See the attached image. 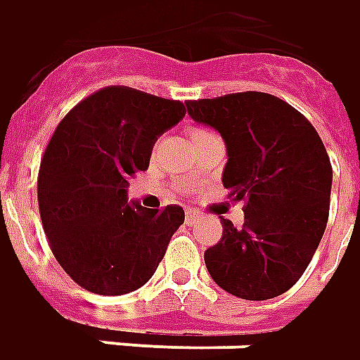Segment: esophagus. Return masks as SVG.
I'll use <instances>...</instances> for the list:
<instances>
[{"label":"esophagus","mask_w":360,"mask_h":360,"mask_svg":"<svg viewBox=\"0 0 360 360\" xmlns=\"http://www.w3.org/2000/svg\"><path fill=\"white\" fill-rule=\"evenodd\" d=\"M198 217H200V213H198L195 209H188V211H186V223H188V225H193Z\"/></svg>","instance_id":"esophagus-1"}]
</instances>
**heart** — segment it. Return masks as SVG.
Returning a JSON list of instances; mask_svg holds the SVG:
<instances>
[{
	"label": "heart",
	"mask_w": 360,
	"mask_h": 360,
	"mask_svg": "<svg viewBox=\"0 0 360 360\" xmlns=\"http://www.w3.org/2000/svg\"><path fill=\"white\" fill-rule=\"evenodd\" d=\"M201 131H207V129H205V127H198V129H193L192 135H193V134H201Z\"/></svg>",
	"instance_id": "heart-1"
}]
</instances>
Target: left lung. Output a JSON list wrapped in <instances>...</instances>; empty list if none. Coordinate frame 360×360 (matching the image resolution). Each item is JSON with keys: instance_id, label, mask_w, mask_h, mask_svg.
I'll list each match as a JSON object with an SVG mask.
<instances>
[{"instance_id": "1", "label": "left lung", "mask_w": 360, "mask_h": 360, "mask_svg": "<svg viewBox=\"0 0 360 360\" xmlns=\"http://www.w3.org/2000/svg\"><path fill=\"white\" fill-rule=\"evenodd\" d=\"M186 106L225 139L223 186L229 200L244 201L242 229L221 219L223 238L205 250L209 275L238 298L279 297L304 274L330 215L333 172L322 139L274 94L246 91Z\"/></svg>"}]
</instances>
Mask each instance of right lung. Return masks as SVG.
<instances>
[{"label": "right lung", "mask_w": 360, "mask_h": 360, "mask_svg": "<svg viewBox=\"0 0 360 360\" xmlns=\"http://www.w3.org/2000/svg\"><path fill=\"white\" fill-rule=\"evenodd\" d=\"M184 114L180 101L112 85L58 124L38 170V207L52 254L79 287L118 297L157 271L184 209L129 205L127 180Z\"/></svg>", "instance_id": "add662e5"}]
</instances>
